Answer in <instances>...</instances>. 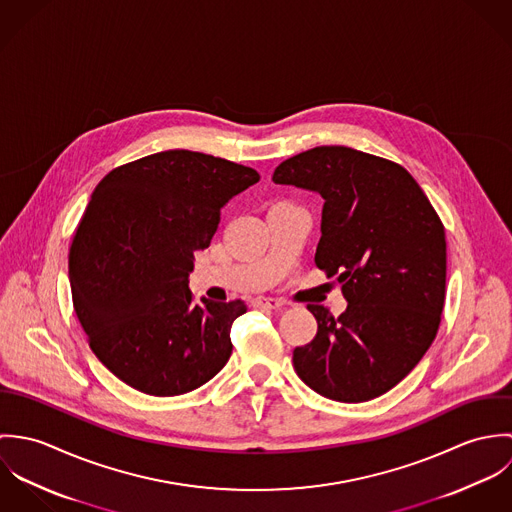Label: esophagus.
Returning <instances> with one entry per match:
<instances>
[{
  "label": "esophagus",
  "mask_w": 512,
  "mask_h": 512,
  "mask_svg": "<svg viewBox=\"0 0 512 512\" xmlns=\"http://www.w3.org/2000/svg\"><path fill=\"white\" fill-rule=\"evenodd\" d=\"M284 305L286 303L282 299H276V297H256L254 299V307H258V309H280Z\"/></svg>",
  "instance_id": "1"
}]
</instances>
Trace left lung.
<instances>
[{"mask_svg":"<svg viewBox=\"0 0 512 512\" xmlns=\"http://www.w3.org/2000/svg\"><path fill=\"white\" fill-rule=\"evenodd\" d=\"M276 185L323 197L315 264L337 276L347 311L307 305L315 339L293 351L299 378L337 402L394 388L436 339L445 301V230L416 179L398 163L345 146L297 153Z\"/></svg>","mask_w":512,"mask_h":512,"instance_id":"left-lung-1","label":"left lung"}]
</instances>
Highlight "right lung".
I'll return each mask as SVG.
<instances>
[{
    "label": "right lung",
    "instance_id": "right-lung-1",
    "mask_svg": "<svg viewBox=\"0 0 512 512\" xmlns=\"http://www.w3.org/2000/svg\"><path fill=\"white\" fill-rule=\"evenodd\" d=\"M258 181L252 167L169 149L96 185L69 254L74 311L92 353L128 386L177 396L228 363L230 327L246 305L195 303L189 272L217 232L220 209Z\"/></svg>",
    "mask_w": 512,
    "mask_h": 512
}]
</instances>
